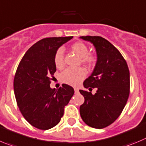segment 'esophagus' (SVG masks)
Instances as JSON below:
<instances>
[{"label": "esophagus", "instance_id": "34e87169", "mask_svg": "<svg viewBox=\"0 0 146 146\" xmlns=\"http://www.w3.org/2000/svg\"><path fill=\"white\" fill-rule=\"evenodd\" d=\"M74 92H75V93H78L79 92V89L77 88H74Z\"/></svg>", "mask_w": 146, "mask_h": 146}]
</instances>
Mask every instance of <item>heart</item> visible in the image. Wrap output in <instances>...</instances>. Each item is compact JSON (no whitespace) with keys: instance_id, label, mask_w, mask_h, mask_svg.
I'll return each instance as SVG.
<instances>
[{"instance_id":"1","label":"heart","mask_w":146,"mask_h":146,"mask_svg":"<svg viewBox=\"0 0 146 146\" xmlns=\"http://www.w3.org/2000/svg\"><path fill=\"white\" fill-rule=\"evenodd\" d=\"M71 50L81 58L82 63L92 65L95 62V56L92 54H89L88 47L82 42H77L71 45ZM53 61L56 67L61 69L64 66V50L59 48L56 51L53 57ZM87 74V72L84 68L79 69H65L60 74V80L64 83L70 85H77L82 82Z\"/></svg>"}]
</instances>
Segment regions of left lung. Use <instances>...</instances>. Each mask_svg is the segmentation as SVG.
I'll return each instance as SVG.
<instances>
[{
    "label": "left lung",
    "mask_w": 146,
    "mask_h": 146,
    "mask_svg": "<svg viewBox=\"0 0 146 146\" xmlns=\"http://www.w3.org/2000/svg\"><path fill=\"white\" fill-rule=\"evenodd\" d=\"M93 44L97 62L93 73L84 81L85 88H97L91 92L80 90L85 98L80 113L88 126L102 129L117 119L125 108L129 95V72L126 61L110 42L100 36H82Z\"/></svg>",
    "instance_id": "obj_1"
}]
</instances>
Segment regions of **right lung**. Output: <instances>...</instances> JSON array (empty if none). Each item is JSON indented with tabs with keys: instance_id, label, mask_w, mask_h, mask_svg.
Wrapping results in <instances>:
<instances>
[{
	"instance_id": "1",
	"label": "right lung",
	"mask_w": 146,
	"mask_h": 146,
	"mask_svg": "<svg viewBox=\"0 0 146 146\" xmlns=\"http://www.w3.org/2000/svg\"><path fill=\"white\" fill-rule=\"evenodd\" d=\"M72 37L40 40L25 53L17 67L14 80L17 105L25 119L37 129L46 130L58 125L74 93L66 84L56 90L50 88L56 71L55 53Z\"/></svg>"
}]
</instances>
